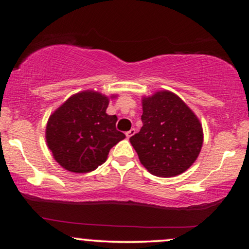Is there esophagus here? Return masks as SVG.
I'll use <instances>...</instances> for the list:
<instances>
[{
    "instance_id": "34e87169",
    "label": "esophagus",
    "mask_w": 249,
    "mask_h": 249,
    "mask_svg": "<svg viewBox=\"0 0 249 249\" xmlns=\"http://www.w3.org/2000/svg\"><path fill=\"white\" fill-rule=\"evenodd\" d=\"M135 132H136V130H135V128H131L130 130L129 131H127L125 132V136H127V138H130L131 136H134L135 135Z\"/></svg>"
}]
</instances>
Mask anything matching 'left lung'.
Segmentation results:
<instances>
[{
    "mask_svg": "<svg viewBox=\"0 0 249 249\" xmlns=\"http://www.w3.org/2000/svg\"><path fill=\"white\" fill-rule=\"evenodd\" d=\"M142 121L130 142L152 175L178 176L195 162L203 145V129L177 95L164 90L144 98Z\"/></svg>",
    "mask_w": 249,
    "mask_h": 249,
    "instance_id": "1",
    "label": "left lung"
}]
</instances>
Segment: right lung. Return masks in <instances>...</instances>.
<instances>
[{"mask_svg": "<svg viewBox=\"0 0 249 249\" xmlns=\"http://www.w3.org/2000/svg\"><path fill=\"white\" fill-rule=\"evenodd\" d=\"M107 96L87 90L71 96L50 117L47 145L55 161L68 171H93L125 137L115 128L118 118L107 114Z\"/></svg>", "mask_w": 249, "mask_h": 249, "instance_id": "1", "label": "right lung"}]
</instances>
